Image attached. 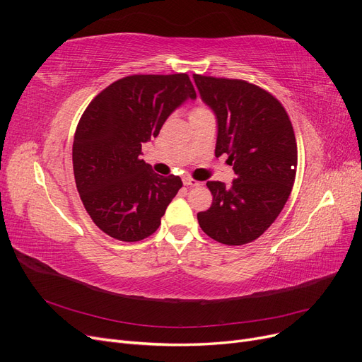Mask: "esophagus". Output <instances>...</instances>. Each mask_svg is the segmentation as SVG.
<instances>
[{"label": "esophagus", "mask_w": 362, "mask_h": 362, "mask_svg": "<svg viewBox=\"0 0 362 362\" xmlns=\"http://www.w3.org/2000/svg\"><path fill=\"white\" fill-rule=\"evenodd\" d=\"M184 185H187V187H199V185H202V182L196 181L193 178H185L184 180Z\"/></svg>", "instance_id": "34e87169"}]
</instances>
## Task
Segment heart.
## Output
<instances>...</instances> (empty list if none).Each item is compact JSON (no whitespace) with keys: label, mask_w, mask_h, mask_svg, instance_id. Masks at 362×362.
I'll return each mask as SVG.
<instances>
[{"label":"heart","mask_w":362,"mask_h":362,"mask_svg":"<svg viewBox=\"0 0 362 362\" xmlns=\"http://www.w3.org/2000/svg\"><path fill=\"white\" fill-rule=\"evenodd\" d=\"M204 112H210V110H208V108L204 107V105H196V107H193L192 110H190V116L199 115V113H204Z\"/></svg>","instance_id":"1"}]
</instances>
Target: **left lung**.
I'll use <instances>...</instances> for the list:
<instances>
[{"mask_svg":"<svg viewBox=\"0 0 362 362\" xmlns=\"http://www.w3.org/2000/svg\"><path fill=\"white\" fill-rule=\"evenodd\" d=\"M202 101L217 116L216 157L228 156L231 187L208 181L213 204L198 213L202 231L218 243L254 242L275 222L291 193L298 145L284 105L259 86L193 74Z\"/></svg>","mask_w":362,"mask_h":362,"instance_id":"obj_1","label":"left lung"}]
</instances>
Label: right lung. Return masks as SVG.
Segmentation results:
<instances>
[{
	"label": "right lung",
	"instance_id": "1",
	"mask_svg": "<svg viewBox=\"0 0 362 362\" xmlns=\"http://www.w3.org/2000/svg\"><path fill=\"white\" fill-rule=\"evenodd\" d=\"M187 98H196L187 74H139L87 105L74 136V177L86 211L107 235L140 242L157 231L182 181L157 175L139 156Z\"/></svg>",
	"mask_w": 362,
	"mask_h": 362
}]
</instances>
